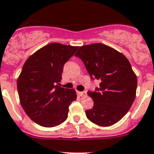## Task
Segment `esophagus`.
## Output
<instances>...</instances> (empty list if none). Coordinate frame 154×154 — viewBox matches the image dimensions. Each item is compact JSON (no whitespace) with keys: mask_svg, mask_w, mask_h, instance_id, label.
I'll return each mask as SVG.
<instances>
[{"mask_svg":"<svg viewBox=\"0 0 154 154\" xmlns=\"http://www.w3.org/2000/svg\"><path fill=\"white\" fill-rule=\"evenodd\" d=\"M78 94L82 97H86L87 96V92H78Z\"/></svg>","mask_w":154,"mask_h":154,"instance_id":"1","label":"esophagus"}]
</instances>
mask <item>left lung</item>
<instances>
[{
    "label": "left lung",
    "instance_id": "obj_1",
    "mask_svg": "<svg viewBox=\"0 0 154 154\" xmlns=\"http://www.w3.org/2000/svg\"><path fill=\"white\" fill-rule=\"evenodd\" d=\"M92 78L100 81L97 92H88L93 107L85 111L92 122L114 125L125 116L134 102L137 77L128 59L116 49L96 43L79 47L75 54Z\"/></svg>",
    "mask_w": 154,
    "mask_h": 154
}]
</instances>
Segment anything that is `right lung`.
Instances as JSON below:
<instances>
[{
  "label": "right lung",
  "mask_w": 154,
  "mask_h": 154,
  "mask_svg": "<svg viewBox=\"0 0 154 154\" xmlns=\"http://www.w3.org/2000/svg\"><path fill=\"white\" fill-rule=\"evenodd\" d=\"M78 48L51 43L24 63L17 81L19 100L25 113L39 125L53 128L67 119L69 106L77 97L75 90L58 85L64 64Z\"/></svg>",
  "instance_id": "add662e5"
}]
</instances>
